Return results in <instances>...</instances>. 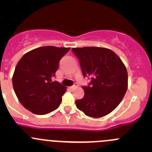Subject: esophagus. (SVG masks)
<instances>
[{"label":"esophagus","mask_w":152,"mask_h":152,"mask_svg":"<svg viewBox=\"0 0 152 152\" xmlns=\"http://www.w3.org/2000/svg\"><path fill=\"white\" fill-rule=\"evenodd\" d=\"M77 86H78L77 84L75 83L74 85H73V86H71V87H69V88H70V90H73V89H75V88H76V87H77Z\"/></svg>","instance_id":"esophagus-1"}]
</instances>
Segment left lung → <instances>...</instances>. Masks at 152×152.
Instances as JSON below:
<instances>
[{
  "label": "left lung",
  "instance_id": "left-lung-1",
  "mask_svg": "<svg viewBox=\"0 0 152 152\" xmlns=\"http://www.w3.org/2000/svg\"><path fill=\"white\" fill-rule=\"evenodd\" d=\"M84 77L90 76L82 86L85 96L76 101L79 110L87 116L107 115L121 103L127 90L128 74L121 59L110 49L99 47L73 48Z\"/></svg>",
  "mask_w": 152,
  "mask_h": 152
}]
</instances>
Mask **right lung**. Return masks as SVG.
<instances>
[{"mask_svg":"<svg viewBox=\"0 0 152 152\" xmlns=\"http://www.w3.org/2000/svg\"><path fill=\"white\" fill-rule=\"evenodd\" d=\"M70 48L44 46L23 56L12 77L14 90L26 109L37 115H45L56 110L66 87L53 82L60 59Z\"/></svg>","mask_w":152,"mask_h":152,"instance_id":"add662e5","label":"right lung"}]
</instances>
